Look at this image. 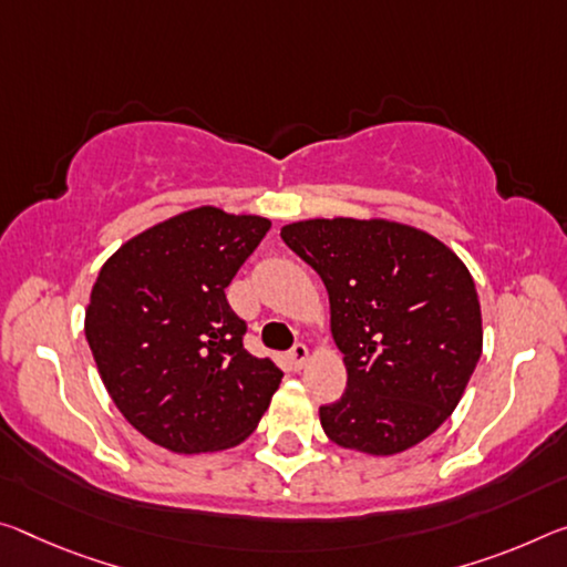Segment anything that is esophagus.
<instances>
[{
    "instance_id": "34e87169",
    "label": "esophagus",
    "mask_w": 567,
    "mask_h": 567,
    "mask_svg": "<svg viewBox=\"0 0 567 567\" xmlns=\"http://www.w3.org/2000/svg\"><path fill=\"white\" fill-rule=\"evenodd\" d=\"M287 361H290V365L295 368V371H302L305 363L310 361V350H308V346H305V343L292 346L290 353H287Z\"/></svg>"
}]
</instances>
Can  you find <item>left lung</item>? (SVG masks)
<instances>
[{"instance_id":"left-lung-1","label":"left lung","mask_w":567,"mask_h":567,"mask_svg":"<svg viewBox=\"0 0 567 567\" xmlns=\"http://www.w3.org/2000/svg\"><path fill=\"white\" fill-rule=\"evenodd\" d=\"M282 239L326 282L330 332L348 371L320 406L332 444L391 456L452 416L482 355L470 269L442 239L389 219H305Z\"/></svg>"}]
</instances>
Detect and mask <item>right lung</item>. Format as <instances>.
<instances>
[{"label": "right lung", "instance_id": "add662e5", "mask_svg": "<svg viewBox=\"0 0 567 567\" xmlns=\"http://www.w3.org/2000/svg\"><path fill=\"white\" fill-rule=\"evenodd\" d=\"M272 221L196 206L105 259L85 338L128 424L176 454L221 452L257 429L282 371L241 346L229 282Z\"/></svg>", "mask_w": 567, "mask_h": 567}]
</instances>
